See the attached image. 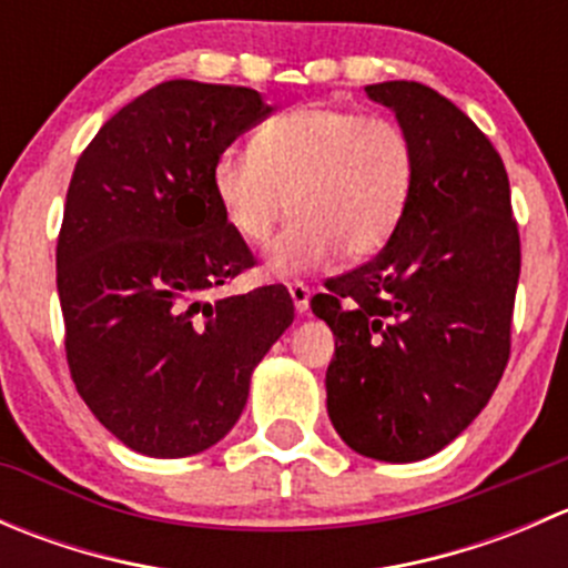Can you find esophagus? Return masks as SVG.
Here are the masks:
<instances>
[{"mask_svg": "<svg viewBox=\"0 0 568 568\" xmlns=\"http://www.w3.org/2000/svg\"><path fill=\"white\" fill-rule=\"evenodd\" d=\"M288 291H291V300H294L296 313H307V307H311V291H307V285L300 283V280H294V283H288Z\"/></svg>", "mask_w": 568, "mask_h": 568, "instance_id": "obj_1", "label": "esophagus"}]
</instances>
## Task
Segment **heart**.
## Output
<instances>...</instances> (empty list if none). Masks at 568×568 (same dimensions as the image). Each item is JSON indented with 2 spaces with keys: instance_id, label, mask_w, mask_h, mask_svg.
Returning <instances> with one entry per match:
<instances>
[{
  "instance_id": "1",
  "label": "heart",
  "mask_w": 568,
  "mask_h": 568,
  "mask_svg": "<svg viewBox=\"0 0 568 568\" xmlns=\"http://www.w3.org/2000/svg\"><path fill=\"white\" fill-rule=\"evenodd\" d=\"M415 145L390 118L313 104L268 120L252 151L225 148L211 164V192L242 242L263 244L294 211L266 252L280 277L385 247L409 209Z\"/></svg>"
}]
</instances>
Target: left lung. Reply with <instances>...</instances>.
<instances>
[{
	"label": "left lung",
	"mask_w": 568,
	"mask_h": 568,
	"mask_svg": "<svg viewBox=\"0 0 568 568\" xmlns=\"http://www.w3.org/2000/svg\"><path fill=\"white\" fill-rule=\"evenodd\" d=\"M415 145L409 209L379 255L326 280L313 313L335 335L326 412L359 456L420 462L489 404L511 352L519 231L484 131L417 82L365 88Z\"/></svg>",
	"instance_id": "left-lung-1"
}]
</instances>
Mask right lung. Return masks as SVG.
<instances>
[{
    "mask_svg": "<svg viewBox=\"0 0 568 568\" xmlns=\"http://www.w3.org/2000/svg\"><path fill=\"white\" fill-rule=\"evenodd\" d=\"M268 114L257 90L173 79L112 114L73 170L57 239L68 368L136 454L220 443L294 321L285 285L211 296L255 263L216 205L211 164Z\"/></svg>",
    "mask_w": 568,
    "mask_h": 568,
    "instance_id": "right-lung-1",
    "label": "right lung"
}]
</instances>
